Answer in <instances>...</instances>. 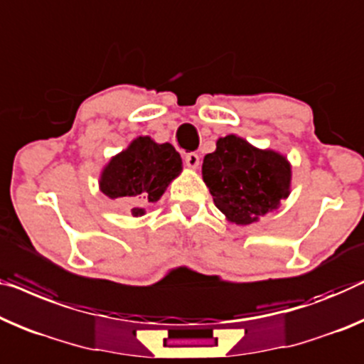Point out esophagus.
<instances>
[{
    "instance_id": "1",
    "label": "esophagus",
    "mask_w": 364,
    "mask_h": 364,
    "mask_svg": "<svg viewBox=\"0 0 364 364\" xmlns=\"http://www.w3.org/2000/svg\"><path fill=\"white\" fill-rule=\"evenodd\" d=\"M184 164H186L188 168H198L199 166V155L194 154V151H191V154H188L186 156H184Z\"/></svg>"
}]
</instances>
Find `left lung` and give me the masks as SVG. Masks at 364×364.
<instances>
[{
  "mask_svg": "<svg viewBox=\"0 0 364 364\" xmlns=\"http://www.w3.org/2000/svg\"><path fill=\"white\" fill-rule=\"evenodd\" d=\"M203 161V180L215 208L237 225L278 209L291 193V165L278 151L259 150L237 135L217 140Z\"/></svg>",
  "mask_w": 364,
  "mask_h": 364,
  "instance_id": "left-lung-1",
  "label": "left lung"
}]
</instances>
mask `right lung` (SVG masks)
Here are the masks:
<instances>
[{
	"label": "right lung",
	"instance_id": "right-lung-1",
	"mask_svg": "<svg viewBox=\"0 0 364 364\" xmlns=\"http://www.w3.org/2000/svg\"><path fill=\"white\" fill-rule=\"evenodd\" d=\"M181 170V156L171 144H156L145 135L112 156L101 173L100 188L111 199L135 198L132 215L139 217L145 214L142 205L156 203Z\"/></svg>",
	"mask_w": 364,
	"mask_h": 364
}]
</instances>
